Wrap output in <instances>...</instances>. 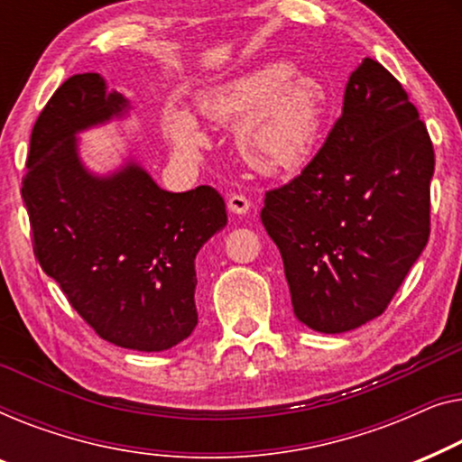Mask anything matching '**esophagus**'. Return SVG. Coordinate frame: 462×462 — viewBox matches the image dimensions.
I'll return each instance as SVG.
<instances>
[{
    "label": "esophagus",
    "instance_id": "1",
    "mask_svg": "<svg viewBox=\"0 0 462 462\" xmlns=\"http://www.w3.org/2000/svg\"><path fill=\"white\" fill-rule=\"evenodd\" d=\"M228 209L230 213H236V216H245V213H249L251 209V200L243 197V194H230Z\"/></svg>",
    "mask_w": 462,
    "mask_h": 462
}]
</instances>
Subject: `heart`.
<instances>
[{"label": "heart", "instance_id": "b5f03b06", "mask_svg": "<svg viewBox=\"0 0 462 462\" xmlns=\"http://www.w3.org/2000/svg\"><path fill=\"white\" fill-rule=\"evenodd\" d=\"M324 106L322 83L289 62L262 64L197 96V108L207 121L236 125L238 154L263 175L293 173L308 161ZM163 134L186 157L203 148V135L184 110H171L165 116Z\"/></svg>", "mask_w": 462, "mask_h": 462}]
</instances>
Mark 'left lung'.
<instances>
[{
  "label": "left lung",
  "instance_id": "obj_1",
  "mask_svg": "<svg viewBox=\"0 0 462 462\" xmlns=\"http://www.w3.org/2000/svg\"><path fill=\"white\" fill-rule=\"evenodd\" d=\"M433 165L404 88L364 58L324 146L301 175L265 192L262 224L299 322L335 335L385 311L429 240Z\"/></svg>",
  "mask_w": 462,
  "mask_h": 462
}]
</instances>
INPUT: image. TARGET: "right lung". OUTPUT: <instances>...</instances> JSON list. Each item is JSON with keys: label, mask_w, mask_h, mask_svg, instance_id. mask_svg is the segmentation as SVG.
I'll return each instance as SVG.
<instances>
[{"label": "right lung", "mask_w": 462, "mask_h": 462, "mask_svg": "<svg viewBox=\"0 0 462 462\" xmlns=\"http://www.w3.org/2000/svg\"><path fill=\"white\" fill-rule=\"evenodd\" d=\"M98 73L56 89L31 134L23 200L35 257L102 339L163 352L199 322L197 253L228 224L211 186L163 190L134 157L106 175L79 154V135L129 115Z\"/></svg>", "instance_id": "obj_1"}]
</instances>
